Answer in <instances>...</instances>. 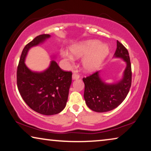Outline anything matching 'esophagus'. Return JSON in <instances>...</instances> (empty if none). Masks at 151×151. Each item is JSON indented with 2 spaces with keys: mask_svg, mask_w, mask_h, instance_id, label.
<instances>
[{
  "mask_svg": "<svg viewBox=\"0 0 151 151\" xmlns=\"http://www.w3.org/2000/svg\"><path fill=\"white\" fill-rule=\"evenodd\" d=\"M79 78H80V76L78 75V74L76 73H73V75H72V79H73V80H78V79H79Z\"/></svg>",
  "mask_w": 151,
  "mask_h": 151,
  "instance_id": "obj_1",
  "label": "esophagus"
}]
</instances>
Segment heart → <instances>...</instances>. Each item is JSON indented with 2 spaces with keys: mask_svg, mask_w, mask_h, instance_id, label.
<instances>
[{
  "mask_svg": "<svg viewBox=\"0 0 151 151\" xmlns=\"http://www.w3.org/2000/svg\"><path fill=\"white\" fill-rule=\"evenodd\" d=\"M69 52L75 58L84 57L82 60L83 69L87 73H92L99 69L104 63L108 55L109 48L99 40L89 39L72 45L69 47ZM63 56L69 60H73L67 53L63 54Z\"/></svg>",
  "mask_w": 151,
  "mask_h": 151,
  "instance_id": "b5f03b06",
  "label": "heart"
}]
</instances>
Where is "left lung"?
<instances>
[{
  "mask_svg": "<svg viewBox=\"0 0 151 151\" xmlns=\"http://www.w3.org/2000/svg\"><path fill=\"white\" fill-rule=\"evenodd\" d=\"M114 58H121L126 63L121 78L112 83L102 79L100 71L83 78L84 83V98L87 106L97 112H106L117 108L125 99L132 85V67L129 52L117 41Z\"/></svg>",
  "mask_w": 151,
  "mask_h": 151,
  "instance_id": "8db88e82",
  "label": "left lung"
}]
</instances>
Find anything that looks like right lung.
<instances>
[{
  "label": "right lung",
  "instance_id": "add662e5",
  "mask_svg": "<svg viewBox=\"0 0 151 151\" xmlns=\"http://www.w3.org/2000/svg\"><path fill=\"white\" fill-rule=\"evenodd\" d=\"M50 35H41L26 45L17 70V84L20 95L32 110L43 115H54L64 110L71 84V72L64 71L54 60L42 71H35L25 64L30 48L43 44ZM52 56V59L56 58Z\"/></svg>",
  "mask_w": 151,
  "mask_h": 151
}]
</instances>
